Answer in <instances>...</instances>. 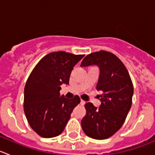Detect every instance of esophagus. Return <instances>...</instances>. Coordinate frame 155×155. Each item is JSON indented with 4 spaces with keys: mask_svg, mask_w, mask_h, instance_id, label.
Instances as JSON below:
<instances>
[{
    "mask_svg": "<svg viewBox=\"0 0 155 155\" xmlns=\"http://www.w3.org/2000/svg\"><path fill=\"white\" fill-rule=\"evenodd\" d=\"M81 104L82 105H84V104H85V102H84V100H81Z\"/></svg>",
    "mask_w": 155,
    "mask_h": 155,
    "instance_id": "34e87169",
    "label": "esophagus"
}]
</instances>
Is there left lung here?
I'll return each instance as SVG.
<instances>
[{
    "instance_id": "1",
    "label": "left lung",
    "mask_w": 155,
    "mask_h": 155,
    "mask_svg": "<svg viewBox=\"0 0 155 155\" xmlns=\"http://www.w3.org/2000/svg\"><path fill=\"white\" fill-rule=\"evenodd\" d=\"M95 65L99 69L96 89L101 91L98 108L85 104L86 115L81 120L84 134L96 140L113 136L123 126L132 105L134 87L128 71L118 57L101 50L86 56L81 67Z\"/></svg>"
}]
</instances>
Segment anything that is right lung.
I'll list each match as a JSON object with an SVG mask.
<instances>
[{"label": "right lung", "mask_w": 155, "mask_h": 155, "mask_svg": "<svg viewBox=\"0 0 155 155\" xmlns=\"http://www.w3.org/2000/svg\"><path fill=\"white\" fill-rule=\"evenodd\" d=\"M84 55L64 51L45 56L30 74L25 86L24 111L31 129L40 137H54L64 131L81 99L61 95L63 84H69L74 67Z\"/></svg>", "instance_id": "add662e5"}]
</instances>
